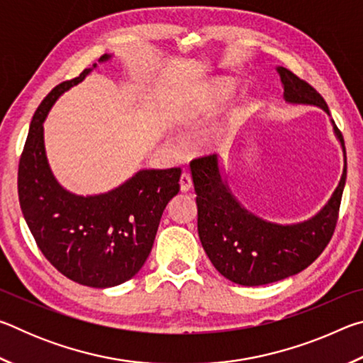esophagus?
<instances>
[{
	"instance_id": "34e87169",
	"label": "esophagus",
	"mask_w": 363,
	"mask_h": 363,
	"mask_svg": "<svg viewBox=\"0 0 363 363\" xmlns=\"http://www.w3.org/2000/svg\"><path fill=\"white\" fill-rule=\"evenodd\" d=\"M179 184H181V192H189V190L192 189V177H190V174L187 173H182Z\"/></svg>"
}]
</instances>
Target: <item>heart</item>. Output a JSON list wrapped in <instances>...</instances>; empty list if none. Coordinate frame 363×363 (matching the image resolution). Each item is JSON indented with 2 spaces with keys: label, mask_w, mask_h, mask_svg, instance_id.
<instances>
[{
  "label": "heart",
  "mask_w": 363,
  "mask_h": 363,
  "mask_svg": "<svg viewBox=\"0 0 363 363\" xmlns=\"http://www.w3.org/2000/svg\"><path fill=\"white\" fill-rule=\"evenodd\" d=\"M232 94L233 84L229 79L214 82L211 84V88L208 89V94L205 97H200L199 101L186 104V107L181 108L177 118H179V123H182V125H195V123L216 113L219 107L223 106Z\"/></svg>",
  "instance_id": "1"
}]
</instances>
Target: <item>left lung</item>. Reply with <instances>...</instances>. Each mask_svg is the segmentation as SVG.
Instances as JSON below:
<instances>
[{
  "instance_id": "1",
  "label": "left lung",
  "mask_w": 363,
  "mask_h": 363,
  "mask_svg": "<svg viewBox=\"0 0 363 363\" xmlns=\"http://www.w3.org/2000/svg\"><path fill=\"white\" fill-rule=\"evenodd\" d=\"M288 104L317 106L330 115L323 97L285 67H277ZM341 143L344 168L341 181L315 216L298 224H275L243 208L227 187L218 155L190 162L199 208V237L205 253L220 275L243 286L284 280L311 266L333 237L346 184V147L341 131L331 120Z\"/></svg>"
}]
</instances>
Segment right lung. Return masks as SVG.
<instances>
[{
    "label": "right lung",
    "mask_w": 363,
    "mask_h": 363,
    "mask_svg": "<svg viewBox=\"0 0 363 363\" xmlns=\"http://www.w3.org/2000/svg\"><path fill=\"white\" fill-rule=\"evenodd\" d=\"M108 59L104 54L99 62ZM91 70L57 84L36 108L17 187L23 218L46 259L79 285L108 288L133 279L144 266L164 208L179 192L181 168L140 169L99 195H75L60 186L46 158L43 123L59 96Z\"/></svg>",
    "instance_id": "obj_1"
}]
</instances>
